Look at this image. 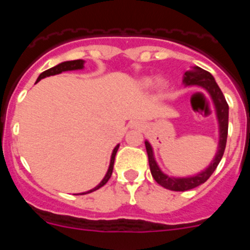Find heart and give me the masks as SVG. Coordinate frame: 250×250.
Segmentation results:
<instances>
[{"label": "heart", "instance_id": "b5f03b06", "mask_svg": "<svg viewBox=\"0 0 250 250\" xmlns=\"http://www.w3.org/2000/svg\"><path fill=\"white\" fill-rule=\"evenodd\" d=\"M143 83H144L145 86H147V87H149V86H151L152 83H154V80H152V79H145V80L143 81Z\"/></svg>", "mask_w": 250, "mask_h": 250}]
</instances>
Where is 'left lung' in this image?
I'll use <instances>...</instances> for the list:
<instances>
[{
	"label": "left lung",
	"instance_id": "8db88e82",
	"mask_svg": "<svg viewBox=\"0 0 250 250\" xmlns=\"http://www.w3.org/2000/svg\"><path fill=\"white\" fill-rule=\"evenodd\" d=\"M183 83L185 86H200L204 90H207L208 94L211 96V100H213L214 106H215L216 118H218V123H219V144H218V151L215 154V158L213 159L210 165L205 170H203L202 173L196 174L194 176H188V178H174V176H169L161 171L160 167L156 164L155 158H154L151 145L149 144V141H145L147 158H149V167L152 178L155 179V182L160 184L161 187L174 191L190 190V189L199 187L200 184L205 183L208 179L210 178L211 174L214 173V170L216 169L218 164L222 160L225 145H227V136H228L229 106L227 104V100H225L222 90L219 89V86L216 85L213 75L210 72L203 70V68L198 67V66H194V67L188 70L184 74Z\"/></svg>",
	"mask_w": 250,
	"mask_h": 250
}]
</instances>
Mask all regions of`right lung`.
Masks as SVG:
<instances>
[{"label":"right lung","instance_id":"add662e5","mask_svg":"<svg viewBox=\"0 0 250 250\" xmlns=\"http://www.w3.org/2000/svg\"><path fill=\"white\" fill-rule=\"evenodd\" d=\"M83 60H74V61H65V62H61L59 63V65L54 66V67L48 68V70H46V71H43L42 74L40 75L39 79H37V81H40L41 79H45V77L47 76H52V75H57V74H61V72L63 71H72V70H81V68H83ZM36 81V83H37ZM118 149H119V145H116L115 146V149L112 150V154H111V160H110V167H109V170H107V173H106L105 178L101 180L100 184L98 185V187H95L94 189H91V190L86 191V193H80L81 195H83V194H89V193H92V191L98 190V189H100L101 187H104V185L106 184V183L109 182V179L111 178V174H112V169H114V161H115V155H116V152H118Z\"/></svg>","mask_w":250,"mask_h":250}]
</instances>
